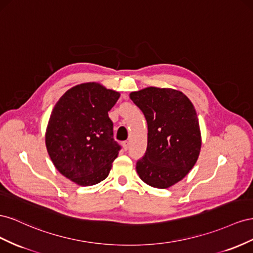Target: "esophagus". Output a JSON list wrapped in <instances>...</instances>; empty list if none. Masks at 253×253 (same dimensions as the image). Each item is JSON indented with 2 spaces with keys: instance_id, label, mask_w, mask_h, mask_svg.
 <instances>
[{
  "instance_id": "obj_1",
  "label": "esophagus",
  "mask_w": 253,
  "mask_h": 253,
  "mask_svg": "<svg viewBox=\"0 0 253 253\" xmlns=\"http://www.w3.org/2000/svg\"><path fill=\"white\" fill-rule=\"evenodd\" d=\"M122 145H123V148H124L125 150H127L129 148V142L128 141H124V142L122 143Z\"/></svg>"
}]
</instances>
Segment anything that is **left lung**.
Instances as JSON below:
<instances>
[{"mask_svg":"<svg viewBox=\"0 0 253 253\" xmlns=\"http://www.w3.org/2000/svg\"><path fill=\"white\" fill-rule=\"evenodd\" d=\"M147 122V149L136 162L146 184L168 189L182 180L196 163L201 134L196 110L182 92L148 86L130 93Z\"/></svg>","mask_w":253,"mask_h":253,"instance_id":"obj_1","label":"left lung"}]
</instances>
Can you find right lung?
<instances>
[{
	"mask_svg": "<svg viewBox=\"0 0 253 253\" xmlns=\"http://www.w3.org/2000/svg\"><path fill=\"white\" fill-rule=\"evenodd\" d=\"M120 93L96 83L68 90L50 113L45 132L48 156L60 174L89 186L109 175L121 146L113 139L108 111Z\"/></svg>",
	"mask_w": 253,
	"mask_h": 253,
	"instance_id": "add662e5",
	"label": "right lung"
}]
</instances>
